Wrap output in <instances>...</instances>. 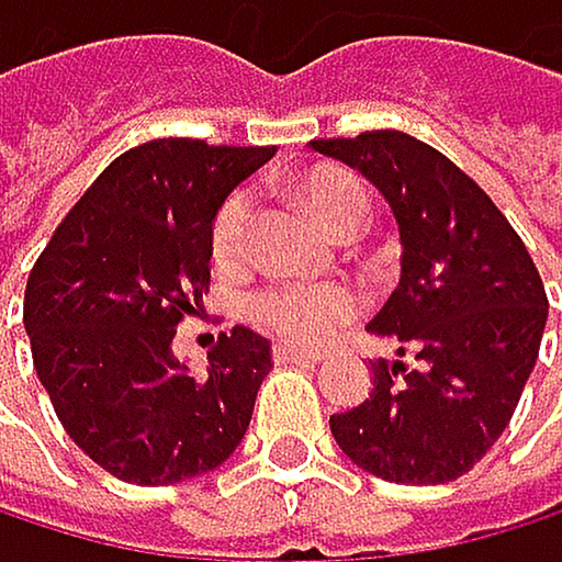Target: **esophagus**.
Returning <instances> with one entry per match:
<instances>
[{
    "mask_svg": "<svg viewBox=\"0 0 562 562\" xmlns=\"http://www.w3.org/2000/svg\"><path fill=\"white\" fill-rule=\"evenodd\" d=\"M272 357H276V363H319L323 360V353L300 350V347H290V344H276Z\"/></svg>",
    "mask_w": 562,
    "mask_h": 562,
    "instance_id": "34e87169",
    "label": "esophagus"
}]
</instances>
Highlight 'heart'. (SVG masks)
<instances>
[{"mask_svg":"<svg viewBox=\"0 0 562 562\" xmlns=\"http://www.w3.org/2000/svg\"><path fill=\"white\" fill-rule=\"evenodd\" d=\"M300 205L337 239H350L367 215L363 184L344 168H310L293 184ZM252 239V199L249 191H232L218 205L212 222V259L218 266H239L249 256ZM360 313V293L344 283L300 286L279 283L266 286L249 300V316L272 337L313 347L330 340L337 327Z\"/></svg>","mask_w":562,"mask_h":562,"instance_id":"1","label":"heart"}]
</instances>
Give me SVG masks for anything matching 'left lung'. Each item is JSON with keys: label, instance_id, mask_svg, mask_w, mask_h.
Instances as JSON below:
<instances>
[{"label": "left lung", "instance_id": "left-lung-1", "mask_svg": "<svg viewBox=\"0 0 562 562\" xmlns=\"http://www.w3.org/2000/svg\"><path fill=\"white\" fill-rule=\"evenodd\" d=\"M371 181L394 212L401 283L367 323L404 360H374L371 397L330 418L344 456L387 482L465 475L506 431L536 367L547 290L485 191L401 131L310 140Z\"/></svg>", "mask_w": 562, "mask_h": 562}]
</instances>
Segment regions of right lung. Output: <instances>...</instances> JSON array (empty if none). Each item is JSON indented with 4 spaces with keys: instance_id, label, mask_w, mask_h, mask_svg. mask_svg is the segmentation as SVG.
I'll use <instances>...</instances> for the list:
<instances>
[{
    "instance_id": "1",
    "label": "right lung",
    "mask_w": 562,
    "mask_h": 562,
    "mask_svg": "<svg viewBox=\"0 0 562 562\" xmlns=\"http://www.w3.org/2000/svg\"><path fill=\"white\" fill-rule=\"evenodd\" d=\"M276 147L158 137L111 161L36 259L23 323L67 435L111 475L171 485L239 448L272 344L218 337L195 374L171 340L209 293L212 222Z\"/></svg>"
}]
</instances>
